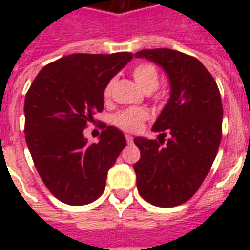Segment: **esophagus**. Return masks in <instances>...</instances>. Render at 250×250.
<instances>
[{
  "label": "esophagus",
  "mask_w": 250,
  "mask_h": 250,
  "mask_svg": "<svg viewBox=\"0 0 250 250\" xmlns=\"http://www.w3.org/2000/svg\"><path fill=\"white\" fill-rule=\"evenodd\" d=\"M125 141H127V143H132V142H134V138H132V136L131 135H125Z\"/></svg>",
  "instance_id": "34e87169"
}]
</instances>
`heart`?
<instances>
[{"label": "heart", "instance_id": "obj_1", "mask_svg": "<svg viewBox=\"0 0 250 250\" xmlns=\"http://www.w3.org/2000/svg\"><path fill=\"white\" fill-rule=\"evenodd\" d=\"M132 77H134L136 84L147 93L155 91L158 84H159V73H158V69L152 64H148V62L138 64L132 69ZM111 89H112V82H108L107 85L104 87V98H109ZM146 118L147 112L145 109L130 108L115 114L112 116V122H114L115 125H118L122 130L135 131L141 127V125L146 120Z\"/></svg>", "mask_w": 250, "mask_h": 250}]
</instances>
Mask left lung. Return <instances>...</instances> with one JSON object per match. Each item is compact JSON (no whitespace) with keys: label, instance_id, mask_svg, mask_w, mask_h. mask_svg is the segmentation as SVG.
<instances>
[{"label":"left lung","instance_id":"obj_1","mask_svg":"<svg viewBox=\"0 0 250 250\" xmlns=\"http://www.w3.org/2000/svg\"><path fill=\"white\" fill-rule=\"evenodd\" d=\"M135 57L161 66L170 83V98L152 125L158 141L134 139L141 150L134 165L136 186L147 202L173 208L193 197L214 162L222 136L221 95L195 57L167 48L145 49Z\"/></svg>","mask_w":250,"mask_h":250}]
</instances>
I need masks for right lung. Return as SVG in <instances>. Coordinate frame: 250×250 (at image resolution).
Instances as JSON below:
<instances>
[{"label":"right lung","mask_w":250,"mask_h":250,"mask_svg":"<svg viewBox=\"0 0 250 250\" xmlns=\"http://www.w3.org/2000/svg\"><path fill=\"white\" fill-rule=\"evenodd\" d=\"M132 53H73L45 65L25 96V141L42 182L72 206L103 194L107 173L127 142L114 125H103L98 143L84 128L103 111L107 83L131 62Z\"/></svg>","instance_id":"right-lung-1"}]
</instances>
